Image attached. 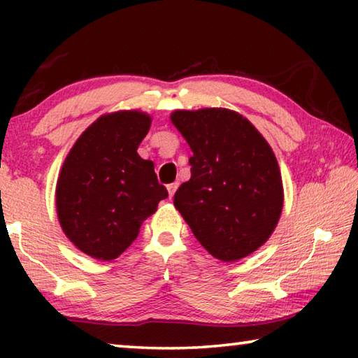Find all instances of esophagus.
<instances>
[{"label":"esophagus","mask_w":358,"mask_h":358,"mask_svg":"<svg viewBox=\"0 0 358 358\" xmlns=\"http://www.w3.org/2000/svg\"><path fill=\"white\" fill-rule=\"evenodd\" d=\"M177 187H178V183H177V181H175V183H171V185H167V191H169V196H171V197H173V194H175V191H177Z\"/></svg>","instance_id":"esophagus-1"}]
</instances>
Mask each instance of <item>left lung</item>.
Segmentation results:
<instances>
[{
  "label": "left lung",
  "instance_id": "obj_1",
  "mask_svg": "<svg viewBox=\"0 0 358 358\" xmlns=\"http://www.w3.org/2000/svg\"><path fill=\"white\" fill-rule=\"evenodd\" d=\"M171 121L192 150L191 178L173 205L215 259L235 262L257 251L281 217L284 189L273 150L235 110H175Z\"/></svg>",
  "mask_w": 358,
  "mask_h": 358
}]
</instances>
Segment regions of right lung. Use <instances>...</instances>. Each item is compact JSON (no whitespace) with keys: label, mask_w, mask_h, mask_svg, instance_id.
Segmentation results:
<instances>
[{"label":"right lung","mask_w":358,"mask_h":358,"mask_svg":"<svg viewBox=\"0 0 358 358\" xmlns=\"http://www.w3.org/2000/svg\"><path fill=\"white\" fill-rule=\"evenodd\" d=\"M151 117L141 110L101 115L77 138L57 181V215L77 250L113 260L137 238L142 222L169 194L153 161L137 148Z\"/></svg>","instance_id":"right-lung-1"}]
</instances>
